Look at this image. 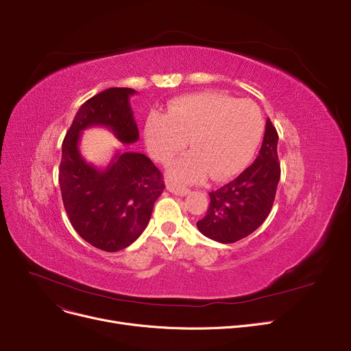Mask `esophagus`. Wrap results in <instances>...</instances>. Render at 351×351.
<instances>
[{
  "label": "esophagus",
  "instance_id": "obj_1",
  "mask_svg": "<svg viewBox=\"0 0 351 351\" xmlns=\"http://www.w3.org/2000/svg\"><path fill=\"white\" fill-rule=\"evenodd\" d=\"M168 191L171 193H173V195H178V196H185V195L189 193V189H186V188H178L175 185H168Z\"/></svg>",
  "mask_w": 351,
  "mask_h": 351
}]
</instances>
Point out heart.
<instances>
[{
    "label": "heart",
    "instance_id": "heart-1",
    "mask_svg": "<svg viewBox=\"0 0 351 351\" xmlns=\"http://www.w3.org/2000/svg\"><path fill=\"white\" fill-rule=\"evenodd\" d=\"M265 129L261 108L222 92H200L173 101L168 114L152 112L145 123L151 158L169 163L189 145L191 152L172 163L169 179L186 185L228 179L253 158Z\"/></svg>",
    "mask_w": 351,
    "mask_h": 351
}]
</instances>
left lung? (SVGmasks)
<instances>
[{
    "instance_id": "8db88e82",
    "label": "left lung",
    "mask_w": 351,
    "mask_h": 351,
    "mask_svg": "<svg viewBox=\"0 0 351 351\" xmlns=\"http://www.w3.org/2000/svg\"><path fill=\"white\" fill-rule=\"evenodd\" d=\"M278 141V131L267 119L259 156L234 180L209 193L206 216L196 223L200 233L220 243H234L265 222L280 179Z\"/></svg>"
}]
</instances>
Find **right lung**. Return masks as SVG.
<instances>
[{
    "label": "right lung",
    "mask_w": 351,
    "mask_h": 351,
    "mask_svg": "<svg viewBox=\"0 0 351 351\" xmlns=\"http://www.w3.org/2000/svg\"><path fill=\"white\" fill-rule=\"evenodd\" d=\"M131 88H109L81 105L62 142L60 186L72 228L85 242L118 252L142 234L165 189L160 171L143 154L118 152L105 169L84 160L81 132L102 125L122 143L139 139L129 104Z\"/></svg>",
    "instance_id": "add662e5"
}]
</instances>
